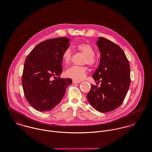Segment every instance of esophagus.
<instances>
[{
	"label": "esophagus",
	"mask_w": 152,
	"mask_h": 152,
	"mask_svg": "<svg viewBox=\"0 0 152 152\" xmlns=\"http://www.w3.org/2000/svg\"><path fill=\"white\" fill-rule=\"evenodd\" d=\"M72 83H73V84H80V83H81V81H76V80H73Z\"/></svg>",
	"instance_id": "obj_1"
}]
</instances>
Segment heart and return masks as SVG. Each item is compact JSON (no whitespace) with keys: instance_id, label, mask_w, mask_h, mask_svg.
<instances>
[{"instance_id":"1","label":"heart","mask_w":152,"mask_h":152,"mask_svg":"<svg viewBox=\"0 0 152 152\" xmlns=\"http://www.w3.org/2000/svg\"><path fill=\"white\" fill-rule=\"evenodd\" d=\"M75 48L82 53L84 54L86 57L84 59V64L88 65H95L96 63V58L95 56L94 48L89 44L81 43L76 45ZM72 57V52L69 48H66L63 52L62 56V61L65 65L69 64ZM88 69L85 66L73 65L66 69L65 75L70 78L76 81H81L87 76Z\"/></svg>"}]
</instances>
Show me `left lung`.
<instances>
[{
  "mask_svg": "<svg viewBox=\"0 0 152 152\" xmlns=\"http://www.w3.org/2000/svg\"><path fill=\"white\" fill-rule=\"evenodd\" d=\"M96 44L101 60L92 78L101 84L100 87L91 85L87 99L96 110L108 112L120 107L127 94L130 84V65L125 53L116 44L99 37Z\"/></svg>",
  "mask_w": 152,
  "mask_h": 152,
  "instance_id": "1",
  "label": "left lung"
}]
</instances>
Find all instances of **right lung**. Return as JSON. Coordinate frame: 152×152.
Returning a JSON list of instances; mask_svg holds the SVG:
<instances>
[{"label": "right lung", "instance_id": "1", "mask_svg": "<svg viewBox=\"0 0 152 152\" xmlns=\"http://www.w3.org/2000/svg\"><path fill=\"white\" fill-rule=\"evenodd\" d=\"M69 39L58 37L37 44L26 58L22 74L24 96L30 105L39 111H48L64 96L71 78H61L62 56ZM58 78L52 81L53 77Z\"/></svg>", "mask_w": 152, "mask_h": 152}]
</instances>
